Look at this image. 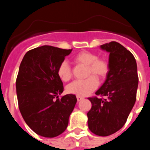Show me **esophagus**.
I'll use <instances>...</instances> for the list:
<instances>
[{"label": "esophagus", "instance_id": "obj_1", "mask_svg": "<svg viewBox=\"0 0 150 150\" xmlns=\"http://www.w3.org/2000/svg\"><path fill=\"white\" fill-rule=\"evenodd\" d=\"M76 99H77V101H81L84 99V98L81 96H76Z\"/></svg>", "mask_w": 150, "mask_h": 150}]
</instances>
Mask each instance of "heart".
I'll return each mask as SVG.
<instances>
[{
    "label": "heart",
    "mask_w": 150,
    "mask_h": 150,
    "mask_svg": "<svg viewBox=\"0 0 150 150\" xmlns=\"http://www.w3.org/2000/svg\"><path fill=\"white\" fill-rule=\"evenodd\" d=\"M75 62L87 66L86 76L84 80H76L67 86L69 94L77 96H86L90 95L98 86V79H103L109 72V64L104 59H98V55L88 51H83L76 54L74 58ZM57 74L64 82H67L72 77V69L66 61H63L59 65ZM96 76L95 77L94 76Z\"/></svg>",
    "instance_id": "1"
}]
</instances>
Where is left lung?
I'll list each match as a JSON object with an SVG mask.
<instances>
[{"label": "left lung", "instance_id": "1", "mask_svg": "<svg viewBox=\"0 0 150 150\" xmlns=\"http://www.w3.org/2000/svg\"><path fill=\"white\" fill-rule=\"evenodd\" d=\"M109 52L110 70L105 82L95 92L106 97L88 98L91 108L87 113L88 128L98 136H109L121 129L136 101L138 75L132 53L112 41L100 46Z\"/></svg>", "mask_w": 150, "mask_h": 150}]
</instances>
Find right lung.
<instances>
[{"label":"right lung","mask_w":150,"mask_h":150,"mask_svg":"<svg viewBox=\"0 0 150 150\" xmlns=\"http://www.w3.org/2000/svg\"><path fill=\"white\" fill-rule=\"evenodd\" d=\"M71 51L40 46L27 52L19 66L16 83L18 108L26 124L44 137L65 131L77 100L72 94L59 98L64 87L57 70Z\"/></svg>","instance_id":"add662e5"}]
</instances>
